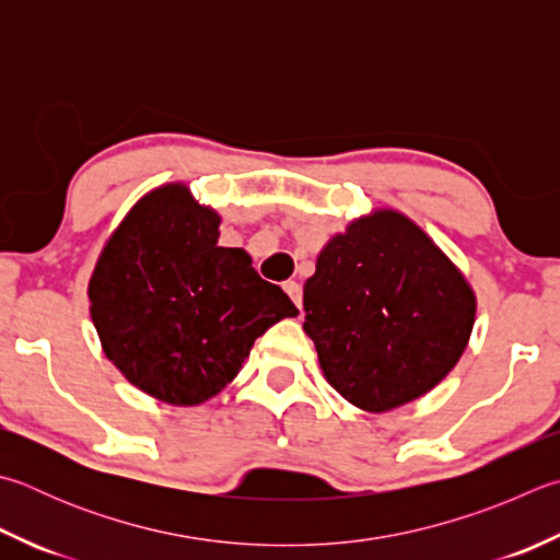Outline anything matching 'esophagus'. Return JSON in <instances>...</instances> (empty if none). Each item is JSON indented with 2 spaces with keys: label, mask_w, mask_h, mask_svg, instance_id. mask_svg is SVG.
I'll use <instances>...</instances> for the list:
<instances>
[{
  "label": "esophagus",
  "mask_w": 560,
  "mask_h": 560,
  "mask_svg": "<svg viewBox=\"0 0 560 560\" xmlns=\"http://www.w3.org/2000/svg\"><path fill=\"white\" fill-rule=\"evenodd\" d=\"M283 291H287V293H289V296H291V301H293V303H296V308L301 311V303H303L301 283H299V281H287V283H283Z\"/></svg>",
  "instance_id": "esophagus-1"
}]
</instances>
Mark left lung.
I'll use <instances>...</instances> for the list:
<instances>
[{
    "instance_id": "8db88e82",
    "label": "left lung",
    "mask_w": 560,
    "mask_h": 560,
    "mask_svg": "<svg viewBox=\"0 0 560 560\" xmlns=\"http://www.w3.org/2000/svg\"><path fill=\"white\" fill-rule=\"evenodd\" d=\"M303 311L328 384L384 413L448 377L470 342L477 296L429 232L374 208L325 242Z\"/></svg>"
}]
</instances>
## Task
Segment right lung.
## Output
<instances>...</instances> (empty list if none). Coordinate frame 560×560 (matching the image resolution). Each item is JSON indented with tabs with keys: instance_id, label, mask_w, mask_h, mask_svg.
Here are the masks:
<instances>
[{
	"instance_id": "1",
	"label": "right lung",
	"mask_w": 560,
	"mask_h": 560,
	"mask_svg": "<svg viewBox=\"0 0 560 560\" xmlns=\"http://www.w3.org/2000/svg\"><path fill=\"white\" fill-rule=\"evenodd\" d=\"M186 183L141 196L100 252L90 318L107 360L154 399L198 406L237 377L259 335L299 315Z\"/></svg>"
}]
</instances>
